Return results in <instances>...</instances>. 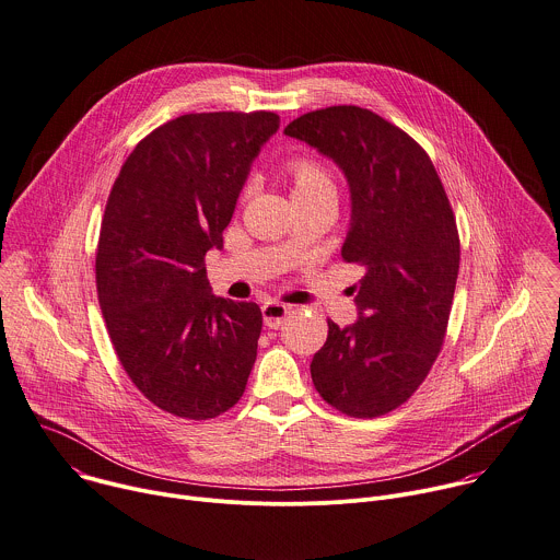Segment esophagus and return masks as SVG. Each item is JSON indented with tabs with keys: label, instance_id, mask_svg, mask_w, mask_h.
<instances>
[{
	"label": "esophagus",
	"instance_id": "1",
	"mask_svg": "<svg viewBox=\"0 0 560 560\" xmlns=\"http://www.w3.org/2000/svg\"><path fill=\"white\" fill-rule=\"evenodd\" d=\"M261 314H264L266 327L277 329V327L285 320V316L290 314V307L283 305V303H279V301H268V303L261 305Z\"/></svg>",
	"mask_w": 560,
	"mask_h": 560
}]
</instances>
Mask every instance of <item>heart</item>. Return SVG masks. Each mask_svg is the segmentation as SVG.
<instances>
[{
  "label": "heart",
  "instance_id": "b5f03b06",
  "mask_svg": "<svg viewBox=\"0 0 560 560\" xmlns=\"http://www.w3.org/2000/svg\"><path fill=\"white\" fill-rule=\"evenodd\" d=\"M283 173L292 184V198H334L336 200V179L327 166L312 155H296L283 164Z\"/></svg>",
  "mask_w": 560,
  "mask_h": 560
}]
</instances>
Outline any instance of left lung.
Returning a JSON list of instances; mask_svg holds the SVG:
<instances>
[{
    "instance_id": "obj_1",
    "label": "left lung",
    "mask_w": 560,
    "mask_h": 560,
    "mask_svg": "<svg viewBox=\"0 0 560 560\" xmlns=\"http://www.w3.org/2000/svg\"><path fill=\"white\" fill-rule=\"evenodd\" d=\"M283 133L345 173L351 222L340 255L364 268L358 320H327L312 383L345 416H385L416 394L444 342L459 272L451 202L427 151L374 112L334 105L299 116Z\"/></svg>"
}]
</instances>
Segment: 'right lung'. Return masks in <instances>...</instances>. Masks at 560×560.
<instances>
[{"instance_id":"obj_1","label":"right lung","mask_w":560,"mask_h":560,"mask_svg":"<svg viewBox=\"0 0 560 560\" xmlns=\"http://www.w3.org/2000/svg\"><path fill=\"white\" fill-rule=\"evenodd\" d=\"M275 112L173 118L125 160L105 207L96 290L116 355L166 413L209 420L244 396L261 310L215 296L205 255L224 246Z\"/></svg>"}]
</instances>
